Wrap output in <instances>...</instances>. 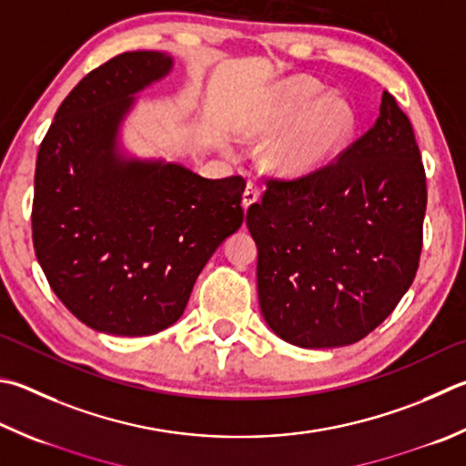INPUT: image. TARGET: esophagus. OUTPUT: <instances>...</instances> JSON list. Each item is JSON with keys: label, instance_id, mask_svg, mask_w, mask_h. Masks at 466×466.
Listing matches in <instances>:
<instances>
[{"label": "esophagus", "instance_id": "esophagus-1", "mask_svg": "<svg viewBox=\"0 0 466 466\" xmlns=\"http://www.w3.org/2000/svg\"><path fill=\"white\" fill-rule=\"evenodd\" d=\"M258 198H260V189H258V185H255V183H248V185H247V189H244V193H242V208H244V209H248L252 204H257Z\"/></svg>", "mask_w": 466, "mask_h": 466}]
</instances>
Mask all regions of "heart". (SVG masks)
I'll use <instances>...</instances> for the list:
<instances>
[{
  "label": "heart",
  "instance_id": "heart-1",
  "mask_svg": "<svg viewBox=\"0 0 466 466\" xmlns=\"http://www.w3.org/2000/svg\"><path fill=\"white\" fill-rule=\"evenodd\" d=\"M294 126L267 152V167L281 177H303L336 160L357 134L359 116L342 93H328L318 81L293 77L277 86L248 116V137L270 138Z\"/></svg>",
  "mask_w": 466,
  "mask_h": 466
}]
</instances>
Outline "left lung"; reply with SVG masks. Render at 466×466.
<instances>
[{
	"instance_id": "1",
	"label": "left lung",
	"mask_w": 466,
	"mask_h": 466,
	"mask_svg": "<svg viewBox=\"0 0 466 466\" xmlns=\"http://www.w3.org/2000/svg\"><path fill=\"white\" fill-rule=\"evenodd\" d=\"M426 199L411 124L385 91L373 128L334 165L268 181L247 211L268 328L299 349L373 332L416 277Z\"/></svg>"
}]
</instances>
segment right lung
I'll return each mask as SVG.
<instances>
[{
    "label": "right lung",
    "mask_w": 466,
    "mask_h": 466,
    "mask_svg": "<svg viewBox=\"0 0 466 466\" xmlns=\"http://www.w3.org/2000/svg\"><path fill=\"white\" fill-rule=\"evenodd\" d=\"M173 66L160 50L97 66L65 97L38 150L36 258L66 309L104 334L173 326L206 262L244 219L242 177L206 179L124 147L137 96Z\"/></svg>",
    "instance_id": "right-lung-1"
}]
</instances>
